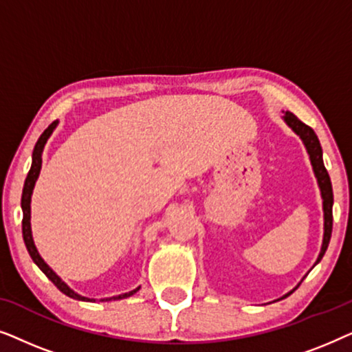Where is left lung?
I'll return each mask as SVG.
<instances>
[{"mask_svg":"<svg viewBox=\"0 0 352 352\" xmlns=\"http://www.w3.org/2000/svg\"><path fill=\"white\" fill-rule=\"evenodd\" d=\"M283 120H285V123L298 134V136L301 138L302 144H305L306 151H307V153H309L312 170H314V175L317 177V184H319L322 200H324L322 201V205H324V240H322V248H320L319 258H317V261H316V264H317L327 252V247H329L330 237H331V226H333V214H331V206H333V190H331V181H330L329 173H327L325 166H324L322 147H320L319 139H317V136H316L314 129L302 123L301 120H298L292 112H285V115H283ZM290 293H293V290ZM290 293H287L285 296L290 295Z\"/></svg>","mask_w":352,"mask_h":352,"instance_id":"1","label":"left lung"}]
</instances>
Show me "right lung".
I'll list each match as a JSON object with an SVG mask.
<instances>
[{
	"label": "right lung",
	"instance_id": "right-lung-1",
	"mask_svg": "<svg viewBox=\"0 0 352 352\" xmlns=\"http://www.w3.org/2000/svg\"><path fill=\"white\" fill-rule=\"evenodd\" d=\"M57 120L56 122H52L50 126H47L43 134L38 139L36 144H35V148H33V155H32V168L30 171H28L27 175V179H25V184H23V190H22V211H23V219H22V234H23V242H25V247L28 250V253H30V256L33 259V263L36 264L38 267L41 269L43 272H45V276L50 278V280L54 283V285L59 288V290L67 295L69 298H74V300H80V301H96V300H91V298H86V296H81L78 293H75L72 288L67 285L65 282H62V278L57 276V274L52 271V269L47 266L45 263V259L40 256V253H38V250L35 247V243H33V237H32V228H30V201H32V192H33V187H35V182L38 179V176H40V170H41V153H43V148H45V144L47 142V139L54 131L56 126H57ZM139 288L138 287L136 290H131L128 293H123V295H118V296H113V298H104V300L100 301H110V300H123V298H128L136 293Z\"/></svg>",
	"mask_w": 352,
	"mask_h": 352
}]
</instances>
